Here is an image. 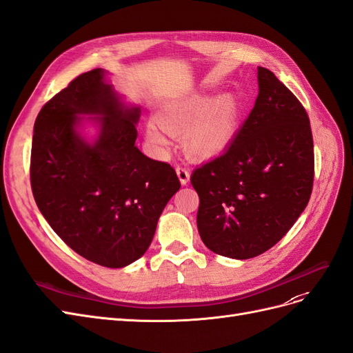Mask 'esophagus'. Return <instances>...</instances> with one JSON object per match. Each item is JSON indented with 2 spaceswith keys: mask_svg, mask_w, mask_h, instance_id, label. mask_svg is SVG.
<instances>
[{
  "mask_svg": "<svg viewBox=\"0 0 353 353\" xmlns=\"http://www.w3.org/2000/svg\"><path fill=\"white\" fill-rule=\"evenodd\" d=\"M176 173H177V177H179V180H180V183H182L183 186L189 183L190 173H189V170H188L185 165H177V167H176Z\"/></svg>",
  "mask_w": 353,
  "mask_h": 353,
  "instance_id": "34e87169",
  "label": "esophagus"
}]
</instances>
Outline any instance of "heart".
<instances>
[{
    "mask_svg": "<svg viewBox=\"0 0 353 353\" xmlns=\"http://www.w3.org/2000/svg\"><path fill=\"white\" fill-rule=\"evenodd\" d=\"M243 105L232 93L219 97L211 94H192L161 110L158 123L146 125L148 143L157 150L168 145L165 136H180L186 152L199 159L216 157L232 142L238 127Z\"/></svg>",
    "mask_w": 353,
    "mask_h": 353,
    "instance_id": "b5f03b06",
    "label": "heart"
}]
</instances>
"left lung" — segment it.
Listing matches in <instances>:
<instances>
[{"mask_svg": "<svg viewBox=\"0 0 353 353\" xmlns=\"http://www.w3.org/2000/svg\"><path fill=\"white\" fill-rule=\"evenodd\" d=\"M259 96L232 143L198 167V232L216 254L245 260L274 247L303 213L314 186L309 117L299 99L266 68Z\"/></svg>", "mask_w": 353, "mask_h": 353, "instance_id": "left-lung-1", "label": "left lung"}]
</instances>
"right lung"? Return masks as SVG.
<instances>
[{
	"label": "right lung",
	"instance_id": "right-lung-1",
	"mask_svg": "<svg viewBox=\"0 0 353 353\" xmlns=\"http://www.w3.org/2000/svg\"><path fill=\"white\" fill-rule=\"evenodd\" d=\"M103 69L81 74L39 110L31 150L35 203L63 243L105 268L142 257L180 189L174 168L137 149L139 106H127ZM99 124L88 143L83 117Z\"/></svg>",
	"mask_w": 353,
	"mask_h": 353
}]
</instances>
